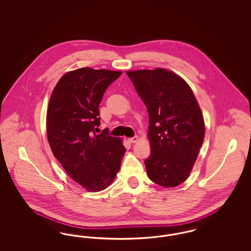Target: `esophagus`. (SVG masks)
<instances>
[{"instance_id": "34e87169", "label": "esophagus", "mask_w": 251, "mask_h": 251, "mask_svg": "<svg viewBox=\"0 0 251 251\" xmlns=\"http://www.w3.org/2000/svg\"><path fill=\"white\" fill-rule=\"evenodd\" d=\"M138 140H139L138 136H134V137H131V138L128 139V141H129L130 143H136Z\"/></svg>"}]
</instances>
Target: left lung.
I'll list each match as a JSON object with an SVG mask.
<instances>
[{"instance_id":"1","label":"left lung","mask_w":251,"mask_h":251,"mask_svg":"<svg viewBox=\"0 0 251 251\" xmlns=\"http://www.w3.org/2000/svg\"><path fill=\"white\" fill-rule=\"evenodd\" d=\"M148 109V177L175 187L189 177L205 135L202 112L191 87L175 72L157 68L126 72Z\"/></svg>"}]
</instances>
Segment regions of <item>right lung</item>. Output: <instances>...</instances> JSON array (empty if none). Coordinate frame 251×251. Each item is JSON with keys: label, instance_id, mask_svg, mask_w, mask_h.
Wrapping results in <instances>:
<instances>
[{"label": "right lung", "instance_id": "obj_1", "mask_svg": "<svg viewBox=\"0 0 251 251\" xmlns=\"http://www.w3.org/2000/svg\"><path fill=\"white\" fill-rule=\"evenodd\" d=\"M121 72L81 68L60 78L49 100L46 118L50 150L66 172L88 192L104 190L120 171L122 139L96 134L99 104Z\"/></svg>", "mask_w": 251, "mask_h": 251}]
</instances>
